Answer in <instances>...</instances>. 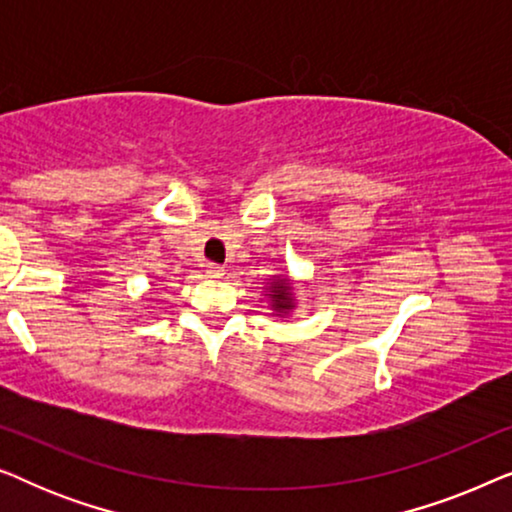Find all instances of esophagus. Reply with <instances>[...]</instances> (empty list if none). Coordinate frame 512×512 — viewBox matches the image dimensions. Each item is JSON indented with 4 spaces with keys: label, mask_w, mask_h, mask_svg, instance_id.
Returning a JSON list of instances; mask_svg holds the SVG:
<instances>
[{
    "label": "esophagus",
    "mask_w": 512,
    "mask_h": 512,
    "mask_svg": "<svg viewBox=\"0 0 512 512\" xmlns=\"http://www.w3.org/2000/svg\"><path fill=\"white\" fill-rule=\"evenodd\" d=\"M207 275H209V277H223V265H219V263H209V265H207Z\"/></svg>",
    "instance_id": "34e87169"
}]
</instances>
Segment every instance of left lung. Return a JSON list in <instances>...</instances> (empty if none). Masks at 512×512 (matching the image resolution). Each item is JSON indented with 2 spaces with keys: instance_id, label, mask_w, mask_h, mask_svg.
<instances>
[{
  "instance_id": "left-lung-1",
  "label": "left lung",
  "mask_w": 512,
  "mask_h": 512,
  "mask_svg": "<svg viewBox=\"0 0 512 512\" xmlns=\"http://www.w3.org/2000/svg\"><path fill=\"white\" fill-rule=\"evenodd\" d=\"M268 296L275 300V310L279 312H286L291 310V293H289V282H275L272 284V289Z\"/></svg>"
}]
</instances>
